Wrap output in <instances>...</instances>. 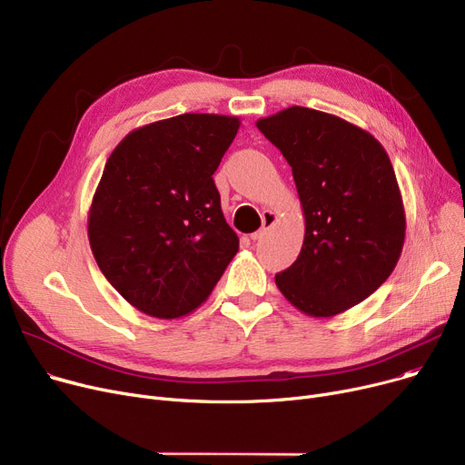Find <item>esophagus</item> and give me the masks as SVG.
I'll list each match as a JSON object with an SVG mask.
<instances>
[{"label":"esophagus","instance_id":"esophagus-1","mask_svg":"<svg viewBox=\"0 0 465 465\" xmlns=\"http://www.w3.org/2000/svg\"><path fill=\"white\" fill-rule=\"evenodd\" d=\"M275 223H277V214H275L273 211H263V213H262V228H260L258 232H254V233L251 235V239H252V241L262 239V237L265 235V232L270 230Z\"/></svg>","mask_w":465,"mask_h":465}]
</instances>
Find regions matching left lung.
I'll return each mask as SVG.
<instances>
[{"label": "left lung", "instance_id": "8db88e82", "mask_svg": "<svg viewBox=\"0 0 465 465\" xmlns=\"http://www.w3.org/2000/svg\"><path fill=\"white\" fill-rule=\"evenodd\" d=\"M292 167L305 216L298 260L275 275L302 312L328 319L390 277L405 241V209L382 144L351 122L307 107L260 118Z\"/></svg>", "mask_w": 465, "mask_h": 465}]
</instances>
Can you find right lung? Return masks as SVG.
<instances>
[{
	"label": "right lung",
	"instance_id": "1",
	"mask_svg": "<svg viewBox=\"0 0 465 465\" xmlns=\"http://www.w3.org/2000/svg\"><path fill=\"white\" fill-rule=\"evenodd\" d=\"M239 118L186 113L130 132L88 213L92 254L118 294L156 319L198 309L239 251L213 173Z\"/></svg>",
	"mask_w": 465,
	"mask_h": 465
}]
</instances>
